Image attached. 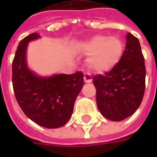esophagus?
<instances>
[{
  "instance_id": "obj_1",
  "label": "esophagus",
  "mask_w": 157,
  "mask_h": 157,
  "mask_svg": "<svg viewBox=\"0 0 157 157\" xmlns=\"http://www.w3.org/2000/svg\"><path fill=\"white\" fill-rule=\"evenodd\" d=\"M84 81L86 82V83H91V82L93 81V78H92L91 75L88 74V73L85 74V75H84Z\"/></svg>"
}]
</instances>
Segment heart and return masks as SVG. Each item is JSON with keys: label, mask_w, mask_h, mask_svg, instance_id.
Instances as JSON below:
<instances>
[{"label": "heart", "mask_w": 157, "mask_h": 157, "mask_svg": "<svg viewBox=\"0 0 157 157\" xmlns=\"http://www.w3.org/2000/svg\"><path fill=\"white\" fill-rule=\"evenodd\" d=\"M81 50L89 54L86 65L97 73H105L117 65L122 57L124 45L117 36L95 35L81 44Z\"/></svg>", "instance_id": "obj_1"}]
</instances>
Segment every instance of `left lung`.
Returning a JSON list of instances; mask_svg holds the SVG:
<instances>
[{
  "label": "left lung",
  "instance_id": "obj_1",
  "mask_svg": "<svg viewBox=\"0 0 157 157\" xmlns=\"http://www.w3.org/2000/svg\"><path fill=\"white\" fill-rule=\"evenodd\" d=\"M126 48L120 62L105 75L94 76L96 102L101 114L113 121L129 117L142 103L146 69L138 38L126 36Z\"/></svg>",
  "mask_w": 157,
  "mask_h": 157
}]
</instances>
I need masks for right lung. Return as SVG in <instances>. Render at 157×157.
I'll return each instance as SVG.
<instances>
[{
  "instance_id": "1",
  "label": "right lung",
  "mask_w": 157,
  "mask_h": 157,
  "mask_svg": "<svg viewBox=\"0 0 157 157\" xmlns=\"http://www.w3.org/2000/svg\"><path fill=\"white\" fill-rule=\"evenodd\" d=\"M32 33L19 43L12 63L15 99L21 110L34 122L47 128L63 126L71 117L75 100L84 86L83 73L37 75L29 68L27 47L40 38Z\"/></svg>"
}]
</instances>
